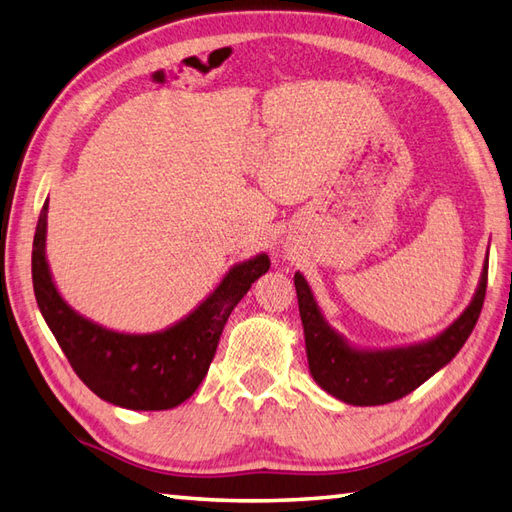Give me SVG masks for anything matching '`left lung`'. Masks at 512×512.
Wrapping results in <instances>:
<instances>
[{
	"label": "left lung",
	"instance_id": "1",
	"mask_svg": "<svg viewBox=\"0 0 512 512\" xmlns=\"http://www.w3.org/2000/svg\"><path fill=\"white\" fill-rule=\"evenodd\" d=\"M488 281V253L469 306L447 330L433 339L411 343L389 350H367L356 347L325 321L310 284L301 273H295L299 314L306 336V352L310 374L321 389L347 405L374 407L387 405L411 394L424 380L453 361L469 339L484 306Z\"/></svg>",
	"mask_w": 512,
	"mask_h": 512
}]
</instances>
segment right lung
Returning <instances> with one entry per match:
<instances>
[{
    "instance_id": "add662e5",
    "label": "right lung",
    "mask_w": 512,
    "mask_h": 512,
    "mask_svg": "<svg viewBox=\"0 0 512 512\" xmlns=\"http://www.w3.org/2000/svg\"><path fill=\"white\" fill-rule=\"evenodd\" d=\"M46 233L48 200L32 242V286L43 319L76 376L105 402L132 411L173 409L193 396L233 308L270 268L266 253L239 262L187 317L165 330L129 334L83 317L61 297L48 266Z\"/></svg>"
}]
</instances>
